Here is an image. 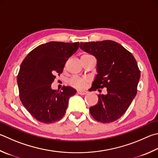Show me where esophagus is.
I'll return each instance as SVG.
<instances>
[{
	"label": "esophagus",
	"instance_id": "34e87169",
	"mask_svg": "<svg viewBox=\"0 0 158 158\" xmlns=\"http://www.w3.org/2000/svg\"><path fill=\"white\" fill-rule=\"evenodd\" d=\"M77 93L81 94V95H85V94H86L88 93L87 91H85V90H77Z\"/></svg>",
	"mask_w": 158,
	"mask_h": 158
}]
</instances>
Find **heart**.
<instances>
[{"label":"heart","mask_w":158,"mask_h":158,"mask_svg":"<svg viewBox=\"0 0 158 158\" xmlns=\"http://www.w3.org/2000/svg\"><path fill=\"white\" fill-rule=\"evenodd\" d=\"M91 56L90 54H84L82 56ZM88 81V79L86 78H81L79 77H73L70 80V84L73 87L77 88H83L85 87V84Z\"/></svg>","instance_id":"1"}]
</instances>
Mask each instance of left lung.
<instances>
[{
  "label": "left lung",
  "mask_w": 158,
  "mask_h": 158,
  "mask_svg": "<svg viewBox=\"0 0 158 158\" xmlns=\"http://www.w3.org/2000/svg\"><path fill=\"white\" fill-rule=\"evenodd\" d=\"M79 47L93 54L97 61V73L92 90L107 89L106 94H98L97 104L90 108L94 119L110 123L119 119L137 93L140 70L130 52L110 40L80 43Z\"/></svg>",
  "instance_id": "1"
}]
</instances>
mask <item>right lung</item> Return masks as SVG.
<instances>
[{
  "label": "right lung",
  "instance_id": "obj_1",
  "mask_svg": "<svg viewBox=\"0 0 158 158\" xmlns=\"http://www.w3.org/2000/svg\"><path fill=\"white\" fill-rule=\"evenodd\" d=\"M79 42L51 41L34 48L21 63L17 76L19 97L24 107L37 121L51 124L65 113L68 100L76 90L64 86L52 90L51 84L60 75L68 59L79 48Z\"/></svg>",
  "mask_w": 158,
  "mask_h": 158
}]
</instances>
